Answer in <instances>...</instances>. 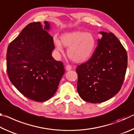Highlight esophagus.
Wrapping results in <instances>:
<instances>
[{
	"label": "esophagus",
	"mask_w": 134,
	"mask_h": 134,
	"mask_svg": "<svg viewBox=\"0 0 134 134\" xmlns=\"http://www.w3.org/2000/svg\"><path fill=\"white\" fill-rule=\"evenodd\" d=\"M65 69H66L67 71H70V70H71L72 69V67L71 65H67L66 66H65Z\"/></svg>",
	"instance_id": "obj_1"
}]
</instances>
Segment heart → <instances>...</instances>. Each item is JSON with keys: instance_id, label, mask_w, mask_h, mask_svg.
<instances>
[{"instance_id": "heart-1", "label": "heart", "mask_w": 134, "mask_h": 134, "mask_svg": "<svg viewBox=\"0 0 134 134\" xmlns=\"http://www.w3.org/2000/svg\"><path fill=\"white\" fill-rule=\"evenodd\" d=\"M54 43L58 52L63 53L64 47H67V54L72 61L77 63L89 60L96 48V40L90 32L74 31L63 34L61 40L55 37Z\"/></svg>"}]
</instances>
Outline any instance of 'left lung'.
Masks as SVG:
<instances>
[{
	"label": "left lung",
	"instance_id": "left-lung-1",
	"mask_svg": "<svg viewBox=\"0 0 134 134\" xmlns=\"http://www.w3.org/2000/svg\"><path fill=\"white\" fill-rule=\"evenodd\" d=\"M99 33L102 37L91 58L76 69L79 96L92 103L103 102L119 92L128 64L126 51L116 36Z\"/></svg>",
	"mask_w": 134,
	"mask_h": 134
}]
</instances>
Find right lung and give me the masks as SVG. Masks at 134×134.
<instances>
[{
  "label": "right lung",
  "mask_w": 134,
  "mask_h": 134,
  "mask_svg": "<svg viewBox=\"0 0 134 134\" xmlns=\"http://www.w3.org/2000/svg\"><path fill=\"white\" fill-rule=\"evenodd\" d=\"M44 25L28 24L10 43L6 54L11 83L27 98L40 102L54 96L65 72L63 63L52 57L55 47L48 33L50 24Z\"/></svg>",
  "instance_id": "add662e5"
}]
</instances>
